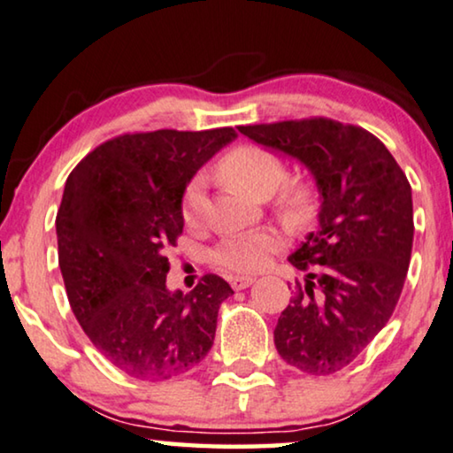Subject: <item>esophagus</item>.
I'll return each mask as SVG.
<instances>
[{"instance_id": "esophagus-1", "label": "esophagus", "mask_w": 453, "mask_h": 453, "mask_svg": "<svg viewBox=\"0 0 453 453\" xmlns=\"http://www.w3.org/2000/svg\"><path fill=\"white\" fill-rule=\"evenodd\" d=\"M257 281V279L254 277H244V275H238V277H232L229 279V285H232V288L235 289V291H240V289H246V288H250V285Z\"/></svg>"}]
</instances>
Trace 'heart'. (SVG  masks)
I'll return each instance as SVG.
<instances>
[{"label": "heart", "instance_id": "heart-1", "mask_svg": "<svg viewBox=\"0 0 453 453\" xmlns=\"http://www.w3.org/2000/svg\"><path fill=\"white\" fill-rule=\"evenodd\" d=\"M215 174L227 187L250 199L265 201L285 180V164L273 151L260 145H240L221 157ZM205 209V184L196 178L184 190L182 219L187 226H196ZM277 211L289 226H303L314 218L316 190L310 182L293 180L283 184L277 195ZM279 248V238L271 232L240 234L224 240L215 250V260L226 269L238 273L258 271Z\"/></svg>", "mask_w": 453, "mask_h": 453}]
</instances>
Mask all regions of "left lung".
I'll return each instance as SVG.
<instances>
[{
  "instance_id": "8db88e82",
  "label": "left lung",
  "mask_w": 453,
  "mask_h": 453,
  "mask_svg": "<svg viewBox=\"0 0 453 453\" xmlns=\"http://www.w3.org/2000/svg\"><path fill=\"white\" fill-rule=\"evenodd\" d=\"M314 178L318 229L289 263L314 266L275 326L279 355L299 372L328 375L357 359L390 320L412 250V190L386 145L330 119L238 127Z\"/></svg>"
}]
</instances>
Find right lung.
Wrapping results in <instances>:
<instances>
[{
    "instance_id": "obj_1",
    "label": "right lung",
    "mask_w": 453,
    "mask_h": 453,
    "mask_svg": "<svg viewBox=\"0 0 453 453\" xmlns=\"http://www.w3.org/2000/svg\"><path fill=\"white\" fill-rule=\"evenodd\" d=\"M235 137L232 127L120 135L67 178L55 226L69 303L92 345L131 378H176L213 345L232 288L205 275L193 291H170L164 254L182 234L190 178Z\"/></svg>"
}]
</instances>
